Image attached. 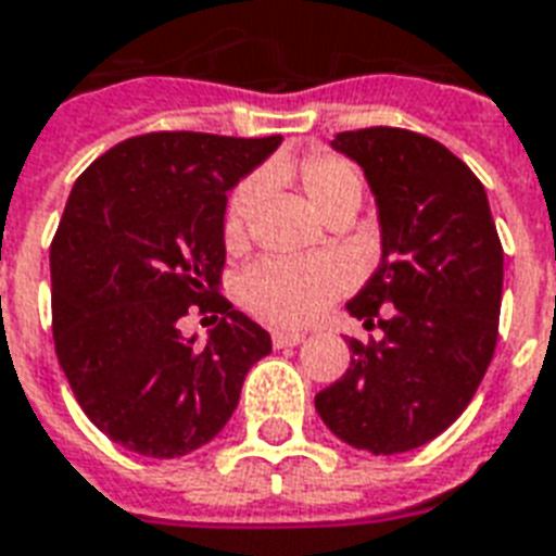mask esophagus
I'll use <instances>...</instances> for the list:
<instances>
[{
  "label": "esophagus",
  "mask_w": 556,
  "mask_h": 556,
  "mask_svg": "<svg viewBox=\"0 0 556 556\" xmlns=\"http://www.w3.org/2000/svg\"><path fill=\"white\" fill-rule=\"evenodd\" d=\"M270 341H274V348H294V344H300V341H303V332L274 330Z\"/></svg>",
  "instance_id": "obj_1"
}]
</instances>
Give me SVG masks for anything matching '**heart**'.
<instances>
[{
    "label": "heart",
    "instance_id": "b5f03b06",
    "mask_svg": "<svg viewBox=\"0 0 556 556\" xmlns=\"http://www.w3.org/2000/svg\"><path fill=\"white\" fill-rule=\"evenodd\" d=\"M294 174L320 215L332 217L341 212L356 215L365 194V179L356 164L336 152H312L298 164ZM258 191H262V179L250 176L229 197L224 215V238L229 247L244 244L247 224L253 215ZM339 291V270L330 262H318V258H262L247 267L238 279L241 303L256 318L277 327L309 324L327 309V303Z\"/></svg>",
    "mask_w": 556,
    "mask_h": 556
}]
</instances>
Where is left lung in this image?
<instances>
[{
  "label": "left lung",
  "instance_id": "left-lung-1",
  "mask_svg": "<svg viewBox=\"0 0 556 556\" xmlns=\"http://www.w3.org/2000/svg\"><path fill=\"white\" fill-rule=\"evenodd\" d=\"M380 215L382 258L348 312L380 341L351 339V368L315 394L341 442L368 454L427 445L463 415L497 344L504 250L483 185L427 135L339 131Z\"/></svg>",
  "mask_w": 556,
  "mask_h": 556
}]
</instances>
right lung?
Instances as JSON below:
<instances>
[{
	"mask_svg": "<svg viewBox=\"0 0 556 556\" xmlns=\"http://www.w3.org/2000/svg\"><path fill=\"white\" fill-rule=\"evenodd\" d=\"M270 138L150 131L76 179L49 247L52 339L76 401L111 442L174 459L236 413L270 336L217 294L226 191L279 147ZM191 305L225 318L185 340Z\"/></svg>",
	"mask_w": 556,
	"mask_h": 556,
	"instance_id": "add662e5",
	"label": "right lung"
}]
</instances>
